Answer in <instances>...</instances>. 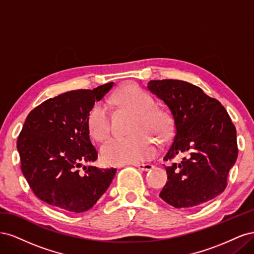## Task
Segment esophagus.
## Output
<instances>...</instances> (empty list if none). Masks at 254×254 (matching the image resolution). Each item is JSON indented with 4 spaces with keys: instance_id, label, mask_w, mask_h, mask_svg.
<instances>
[{
    "instance_id": "obj_1",
    "label": "esophagus",
    "mask_w": 254,
    "mask_h": 254,
    "mask_svg": "<svg viewBox=\"0 0 254 254\" xmlns=\"http://www.w3.org/2000/svg\"><path fill=\"white\" fill-rule=\"evenodd\" d=\"M133 166L137 167L140 171H144V172L150 171L151 168L153 167L152 164H144V163H135V164H133Z\"/></svg>"
}]
</instances>
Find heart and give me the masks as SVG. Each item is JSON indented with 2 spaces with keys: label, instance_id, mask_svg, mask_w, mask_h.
Instances as JSON below:
<instances>
[{
  "label": "heart",
  "instance_id": "heart-1",
  "mask_svg": "<svg viewBox=\"0 0 254 254\" xmlns=\"http://www.w3.org/2000/svg\"><path fill=\"white\" fill-rule=\"evenodd\" d=\"M113 101L128 107L137 114V120L130 136H115L102 147V158L108 165H124L141 162L151 158L157 151L155 139L149 132L165 137L171 132V120L167 114L156 108V102L147 92L134 84L120 89ZM90 135L96 141H104L110 132V117L107 107L96 103L87 117Z\"/></svg>",
  "mask_w": 254,
  "mask_h": 254
}]
</instances>
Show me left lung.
Returning a JSON list of instances; mask_svg holds the SVG:
<instances>
[{
    "mask_svg": "<svg viewBox=\"0 0 254 254\" xmlns=\"http://www.w3.org/2000/svg\"><path fill=\"white\" fill-rule=\"evenodd\" d=\"M147 89L166 105L174 121L175 135L164 160L184 156L165 167L168 181L159 196L177 209L217 197L238 153L236 129L224 106L182 80H150Z\"/></svg>",
    "mask_w": 254,
    "mask_h": 254,
    "instance_id": "left-lung-1",
    "label": "left lung"
}]
</instances>
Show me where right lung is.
<instances>
[{
  "label": "right lung",
  "mask_w": 254,
  "mask_h": 254,
  "mask_svg": "<svg viewBox=\"0 0 254 254\" xmlns=\"http://www.w3.org/2000/svg\"><path fill=\"white\" fill-rule=\"evenodd\" d=\"M113 84L65 92L27 115L17 142L21 170L34 194L45 203L67 212H86L111 184L115 168L82 163L97 160L87 126L89 111Z\"/></svg>",
  "instance_id": "obj_1"
}]
</instances>
